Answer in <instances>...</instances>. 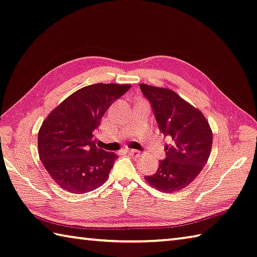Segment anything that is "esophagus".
I'll list each match as a JSON object with an SVG mask.
<instances>
[{"label":"esophagus","instance_id":"obj_1","mask_svg":"<svg viewBox=\"0 0 257 257\" xmlns=\"http://www.w3.org/2000/svg\"><path fill=\"white\" fill-rule=\"evenodd\" d=\"M127 152L131 154V156H133V157H138V156H140V151H138V150H127Z\"/></svg>","mask_w":257,"mask_h":257}]
</instances>
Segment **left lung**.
Instances as JSON below:
<instances>
[{"label": "left lung", "instance_id": "8db88e82", "mask_svg": "<svg viewBox=\"0 0 257 257\" xmlns=\"http://www.w3.org/2000/svg\"><path fill=\"white\" fill-rule=\"evenodd\" d=\"M151 104L160 132L170 138L166 159L157 172L144 179L160 191L170 193L187 187L197 178L209 159L212 132L206 117L171 89L140 85Z\"/></svg>", "mask_w": 257, "mask_h": 257}]
</instances>
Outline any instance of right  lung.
Returning <instances> with one entry per match:
<instances>
[{"label": "right lung", "mask_w": 257, "mask_h": 257, "mask_svg": "<svg viewBox=\"0 0 257 257\" xmlns=\"http://www.w3.org/2000/svg\"><path fill=\"white\" fill-rule=\"evenodd\" d=\"M131 85L94 84L67 97L48 115L38 151L57 185L72 193L94 190L107 180L117 156L96 145L95 131L106 110Z\"/></svg>", "instance_id": "add662e5"}]
</instances>
